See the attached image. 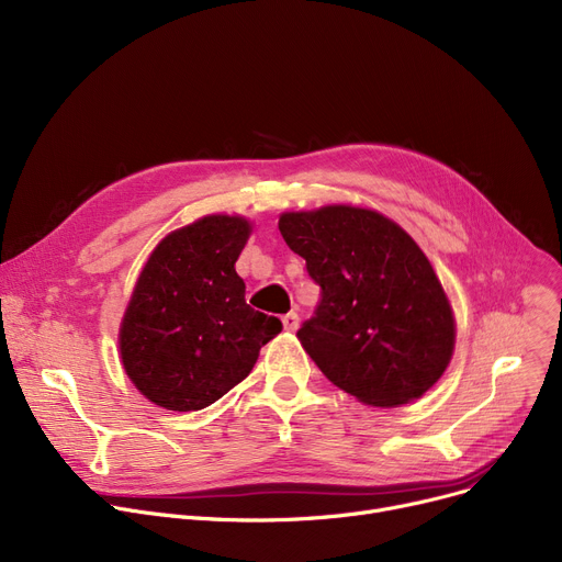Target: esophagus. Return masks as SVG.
Listing matches in <instances>:
<instances>
[{
  "label": "esophagus",
  "instance_id": "1",
  "mask_svg": "<svg viewBox=\"0 0 562 562\" xmlns=\"http://www.w3.org/2000/svg\"><path fill=\"white\" fill-rule=\"evenodd\" d=\"M282 326L286 333H296L299 326H301V318L296 312H289L286 316H282Z\"/></svg>",
  "mask_w": 562,
  "mask_h": 562
}]
</instances>
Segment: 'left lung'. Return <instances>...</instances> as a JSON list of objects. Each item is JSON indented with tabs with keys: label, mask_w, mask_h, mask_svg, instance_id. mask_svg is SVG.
<instances>
[{
	"label": "left lung",
	"mask_w": 562,
	"mask_h": 562,
	"mask_svg": "<svg viewBox=\"0 0 562 562\" xmlns=\"http://www.w3.org/2000/svg\"><path fill=\"white\" fill-rule=\"evenodd\" d=\"M278 227L321 284L296 337L323 375L373 407L422 398L453 358L456 316L419 244L358 204L284 212Z\"/></svg>",
	"instance_id": "obj_1"
}]
</instances>
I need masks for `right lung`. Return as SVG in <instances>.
<instances>
[{"mask_svg":"<svg viewBox=\"0 0 562 562\" xmlns=\"http://www.w3.org/2000/svg\"><path fill=\"white\" fill-rule=\"evenodd\" d=\"M250 234L239 214H210L166 234L147 257L117 330L123 369L147 401L172 412L212 405L282 330L246 303L234 269Z\"/></svg>","mask_w":562,"mask_h":562,"instance_id":"right-lung-1","label":"right lung"}]
</instances>
